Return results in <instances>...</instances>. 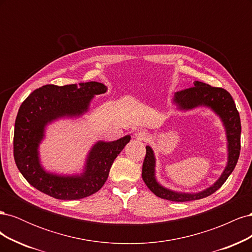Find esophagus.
<instances>
[{
	"instance_id": "esophagus-1",
	"label": "esophagus",
	"mask_w": 252,
	"mask_h": 252,
	"mask_svg": "<svg viewBox=\"0 0 252 252\" xmlns=\"http://www.w3.org/2000/svg\"><path fill=\"white\" fill-rule=\"evenodd\" d=\"M134 135L135 138H138L139 140H145L148 136V133L146 130H144V129H136L134 131Z\"/></svg>"
}]
</instances>
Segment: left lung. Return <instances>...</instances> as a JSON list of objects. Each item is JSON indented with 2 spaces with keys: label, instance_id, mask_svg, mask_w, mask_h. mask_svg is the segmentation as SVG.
Segmentation results:
<instances>
[{
  "label": "left lung",
  "instance_id": "1",
  "mask_svg": "<svg viewBox=\"0 0 252 252\" xmlns=\"http://www.w3.org/2000/svg\"><path fill=\"white\" fill-rule=\"evenodd\" d=\"M172 103L178 106L181 110H189L199 106H206L215 111L223 122L226 130L228 142V162L227 166L219 178V180L206 188L203 191L196 193H182L175 192L159 185L156 179V158L154 150L146 146V156H145L142 168V178L145 184L157 196L172 202H188L200 200L216 192L220 188L228 177L233 171L238 163L241 150V119L232 96L227 90L219 87H212L208 84L195 81L193 87L175 93Z\"/></svg>",
  "mask_w": 252,
  "mask_h": 252
}]
</instances>
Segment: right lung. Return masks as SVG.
Segmentation results:
<instances>
[{
	"label": "right lung",
	"instance_id": "1",
	"mask_svg": "<svg viewBox=\"0 0 252 252\" xmlns=\"http://www.w3.org/2000/svg\"><path fill=\"white\" fill-rule=\"evenodd\" d=\"M106 91L107 87L97 82L65 86L49 84L35 89L22 103L14 124L13 156L20 172L30 185L59 200H80L103 187L114 158L130 141V135L113 142L95 143L80 175L45 171L40 163L39 145L49 123L64 117L82 116L94 96Z\"/></svg>",
	"mask_w": 252,
	"mask_h": 252
}]
</instances>
